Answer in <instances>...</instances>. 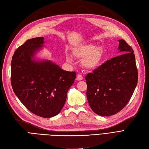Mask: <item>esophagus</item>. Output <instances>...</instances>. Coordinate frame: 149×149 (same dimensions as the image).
Here are the masks:
<instances>
[{"label":"esophagus","instance_id":"1","mask_svg":"<svg viewBox=\"0 0 149 149\" xmlns=\"http://www.w3.org/2000/svg\"><path fill=\"white\" fill-rule=\"evenodd\" d=\"M83 79V76L81 74H78L77 75V76H76V79L78 80V81H81V80H82Z\"/></svg>","mask_w":149,"mask_h":149}]
</instances>
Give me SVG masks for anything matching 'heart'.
<instances>
[{
    "mask_svg": "<svg viewBox=\"0 0 149 149\" xmlns=\"http://www.w3.org/2000/svg\"><path fill=\"white\" fill-rule=\"evenodd\" d=\"M76 56L81 58H86L83 63L88 68H95L101 65L104 56V51L102 47H97L93 45H89L76 53ZM68 61H70L68 58Z\"/></svg>",
    "mask_w": 149,
    "mask_h": 149,
    "instance_id": "b5f03b06",
    "label": "heart"
}]
</instances>
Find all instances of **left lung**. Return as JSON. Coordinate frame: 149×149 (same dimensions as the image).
<instances>
[{
	"instance_id": "obj_1",
	"label": "left lung",
	"mask_w": 149,
	"mask_h": 149,
	"mask_svg": "<svg viewBox=\"0 0 149 149\" xmlns=\"http://www.w3.org/2000/svg\"><path fill=\"white\" fill-rule=\"evenodd\" d=\"M123 53L111 58L86 76V96L97 115L109 116L121 111L129 102L137 84L138 71L132 47L119 40Z\"/></svg>"
}]
</instances>
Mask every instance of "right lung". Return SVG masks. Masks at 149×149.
Returning a JSON list of instances; mask_svg holds the SVG:
<instances>
[{
  "label": "right lung",
  "instance_id": "obj_1",
  "mask_svg": "<svg viewBox=\"0 0 149 149\" xmlns=\"http://www.w3.org/2000/svg\"><path fill=\"white\" fill-rule=\"evenodd\" d=\"M43 43V37L31 38L16 49L11 62V84L26 109L49 118L59 114L64 106L76 72L65 71L49 60H35Z\"/></svg>",
  "mask_w": 149,
  "mask_h": 149
}]
</instances>
